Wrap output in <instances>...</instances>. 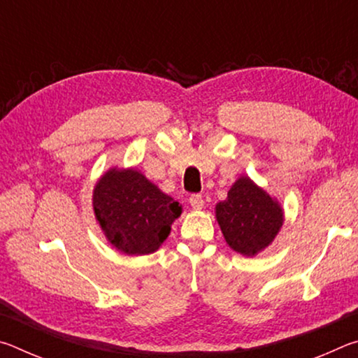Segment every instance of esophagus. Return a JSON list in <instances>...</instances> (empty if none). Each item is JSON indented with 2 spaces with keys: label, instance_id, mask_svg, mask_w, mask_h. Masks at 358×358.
I'll return each mask as SVG.
<instances>
[{
  "label": "esophagus",
  "instance_id": "1",
  "mask_svg": "<svg viewBox=\"0 0 358 358\" xmlns=\"http://www.w3.org/2000/svg\"><path fill=\"white\" fill-rule=\"evenodd\" d=\"M189 203L194 210H202L203 208V197L201 194H192L189 197Z\"/></svg>",
  "mask_w": 358,
  "mask_h": 358
}]
</instances>
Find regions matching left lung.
<instances>
[{
	"label": "left lung",
	"mask_w": 358,
	"mask_h": 358,
	"mask_svg": "<svg viewBox=\"0 0 358 358\" xmlns=\"http://www.w3.org/2000/svg\"><path fill=\"white\" fill-rule=\"evenodd\" d=\"M216 220L227 245L243 256L265 250L282 226V208L248 177L235 181L216 205Z\"/></svg>",
	"instance_id": "8db88e82"
}]
</instances>
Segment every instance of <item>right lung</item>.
<instances>
[{"label": "right lung", "mask_w": 358, "mask_h": 358, "mask_svg": "<svg viewBox=\"0 0 358 358\" xmlns=\"http://www.w3.org/2000/svg\"><path fill=\"white\" fill-rule=\"evenodd\" d=\"M93 208L107 240L118 251L151 254L171 234L181 205L134 169H110L94 186Z\"/></svg>", "instance_id": "right-lung-1"}]
</instances>
